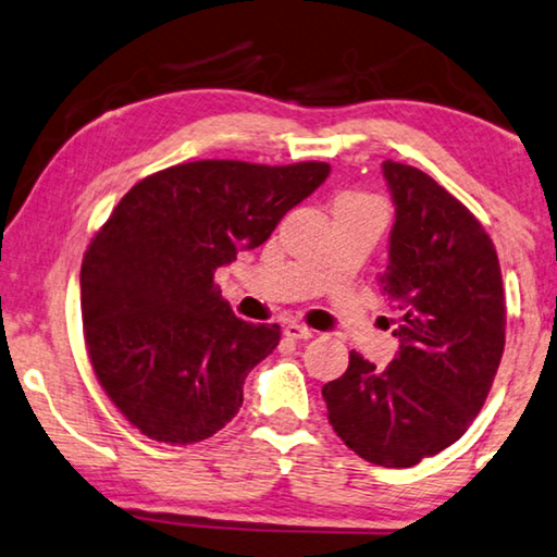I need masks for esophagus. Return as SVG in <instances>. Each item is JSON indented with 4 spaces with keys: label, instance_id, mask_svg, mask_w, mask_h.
<instances>
[{
    "label": "esophagus",
    "instance_id": "esophagus-1",
    "mask_svg": "<svg viewBox=\"0 0 557 557\" xmlns=\"http://www.w3.org/2000/svg\"><path fill=\"white\" fill-rule=\"evenodd\" d=\"M285 335L289 339H310V337H314V330L305 327V325H297V322H289V325L285 327Z\"/></svg>",
    "mask_w": 557,
    "mask_h": 557
}]
</instances>
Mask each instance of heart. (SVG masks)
Masks as SVG:
<instances>
[{
    "mask_svg": "<svg viewBox=\"0 0 557 557\" xmlns=\"http://www.w3.org/2000/svg\"><path fill=\"white\" fill-rule=\"evenodd\" d=\"M362 202H375L370 195L362 193H343L335 199V207H345V205H362Z\"/></svg>",
    "mask_w": 557,
    "mask_h": 557,
    "instance_id": "b5f03b06",
    "label": "heart"
}]
</instances>
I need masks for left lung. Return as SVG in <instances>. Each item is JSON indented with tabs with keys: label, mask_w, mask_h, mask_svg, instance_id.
Returning a JSON list of instances; mask_svg holds the SVG:
<instances>
[{
	"label": "left lung",
	"mask_w": 557,
	"mask_h": 557,
	"mask_svg": "<svg viewBox=\"0 0 557 557\" xmlns=\"http://www.w3.org/2000/svg\"><path fill=\"white\" fill-rule=\"evenodd\" d=\"M395 225L380 287L400 352L377 370L350 352L322 387L327 420L360 458L410 468L460 440L491 393L505 350L500 262L480 220L410 164L383 162Z\"/></svg>",
	"instance_id": "left-lung-1"
}]
</instances>
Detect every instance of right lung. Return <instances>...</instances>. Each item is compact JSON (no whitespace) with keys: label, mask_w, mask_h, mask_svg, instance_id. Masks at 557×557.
<instances>
[{"label":"right lung","mask_w":557,"mask_h":557,"mask_svg":"<svg viewBox=\"0 0 557 557\" xmlns=\"http://www.w3.org/2000/svg\"><path fill=\"white\" fill-rule=\"evenodd\" d=\"M330 174L327 162L197 160L139 180L82 260V325L107 397L149 440L193 445L243 408L280 325L239 320L214 272L255 250Z\"/></svg>","instance_id":"1"}]
</instances>
